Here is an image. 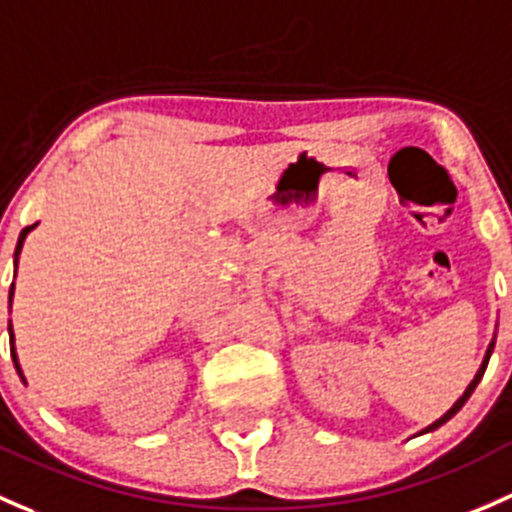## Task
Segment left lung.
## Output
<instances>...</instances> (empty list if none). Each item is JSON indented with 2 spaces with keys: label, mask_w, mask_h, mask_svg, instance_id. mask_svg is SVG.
<instances>
[{
  "label": "left lung",
  "mask_w": 512,
  "mask_h": 512,
  "mask_svg": "<svg viewBox=\"0 0 512 512\" xmlns=\"http://www.w3.org/2000/svg\"><path fill=\"white\" fill-rule=\"evenodd\" d=\"M493 346H496V341H491V346H488V351H486V358H483L481 368H478L476 378H473V380H471V383H469V387H466V390H464V395H461V397H459V400H456V402H454V407H451V410H449V412H446V414H441V417L437 419V422H432V424H429V427H424V429H422V432H419V434H427V432H434V429H439V427H441V424H444V422H449V419H451V417H454V414H456V412H459V410H461V407H464V405H466V400H469V397H471V392H473V390H476V385H478V383H481L483 373H486V365H488V358H491V353H493Z\"/></svg>",
  "instance_id": "8db88e82"
}]
</instances>
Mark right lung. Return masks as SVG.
I'll list each match as a JSON object with an SVG mask.
<instances>
[{
  "label": "right lung",
  "instance_id": "add662e5",
  "mask_svg": "<svg viewBox=\"0 0 512 512\" xmlns=\"http://www.w3.org/2000/svg\"><path fill=\"white\" fill-rule=\"evenodd\" d=\"M36 225H29V228H24L21 230V235H19V242H16V252H14V265L16 262H19V252H21V247H24V240H26V235L31 233V230H34ZM16 277V274H14ZM12 297H14V284H12V289H9V306H12ZM9 336H12V343H14V331H12V321H9ZM12 360H14V365H16V370H19V378L24 380V373H21V365H19V358H16V348H12Z\"/></svg>",
  "mask_w": 512,
  "mask_h": 512
}]
</instances>
